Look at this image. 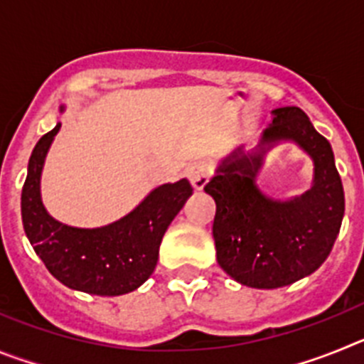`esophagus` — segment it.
Instances as JSON below:
<instances>
[{
	"label": "esophagus",
	"instance_id": "34e87169",
	"mask_svg": "<svg viewBox=\"0 0 364 364\" xmlns=\"http://www.w3.org/2000/svg\"><path fill=\"white\" fill-rule=\"evenodd\" d=\"M188 178L191 182V186L195 189H202L205 184H208V180L211 178L213 175V166L210 162H195L188 167Z\"/></svg>",
	"mask_w": 364,
	"mask_h": 364
}]
</instances>
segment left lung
<instances>
[{
    "instance_id": "8db88e82",
    "label": "left lung",
    "mask_w": 364,
    "mask_h": 364,
    "mask_svg": "<svg viewBox=\"0 0 364 364\" xmlns=\"http://www.w3.org/2000/svg\"><path fill=\"white\" fill-rule=\"evenodd\" d=\"M279 140H294L314 159V186L302 197L288 202L266 198L255 186L262 156H246L240 149L204 186L217 204L213 239L218 264L240 284L264 290L291 284L319 268L332 252L345 215L332 146L314 129L306 112L275 109L260 146Z\"/></svg>"
}]
</instances>
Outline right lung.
<instances>
[{
	"label": "right lung",
	"mask_w": 364,
	"mask_h": 364,
	"mask_svg": "<svg viewBox=\"0 0 364 364\" xmlns=\"http://www.w3.org/2000/svg\"><path fill=\"white\" fill-rule=\"evenodd\" d=\"M58 124L40 138L28 160L21 191L23 230L45 268L73 290L92 295H124L149 279L159 260L167 226L193 193L182 178L151 191L127 217L105 228L80 230L54 220L41 204L40 175Z\"/></svg>",
	"instance_id": "add662e5"
}]
</instances>
